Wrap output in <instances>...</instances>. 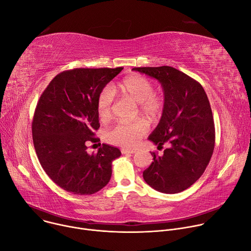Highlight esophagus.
<instances>
[{
    "mask_svg": "<svg viewBox=\"0 0 251 251\" xmlns=\"http://www.w3.org/2000/svg\"><path fill=\"white\" fill-rule=\"evenodd\" d=\"M135 152H136L135 149H129V148L121 149V153H122V154H134Z\"/></svg>",
    "mask_w": 251,
    "mask_h": 251,
    "instance_id": "34e87169",
    "label": "esophagus"
}]
</instances>
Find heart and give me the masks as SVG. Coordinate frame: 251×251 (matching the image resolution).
<instances>
[{
    "mask_svg": "<svg viewBox=\"0 0 251 251\" xmlns=\"http://www.w3.org/2000/svg\"><path fill=\"white\" fill-rule=\"evenodd\" d=\"M113 91L122 98L129 99L138 104L139 111L150 120L158 118L164 107L161 96L154 92V84L147 77L132 75L124 79L117 87L112 89L107 86L98 95L96 101L97 113L101 121L112 117ZM147 124L138 120L132 123H119L105 133V139L110 144L122 147H134L138 141L147 133Z\"/></svg>",
    "mask_w": 251,
    "mask_h": 251,
    "instance_id": "1",
    "label": "heart"
}]
</instances>
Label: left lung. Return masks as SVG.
Here are the masks:
<instances>
[{
	"label": "left lung",
	"instance_id": "8db88e82",
	"mask_svg": "<svg viewBox=\"0 0 251 251\" xmlns=\"http://www.w3.org/2000/svg\"><path fill=\"white\" fill-rule=\"evenodd\" d=\"M156 78L164 90V109L149 140L169 148L143 172L145 182L164 194L181 193L196 183L214 149L216 130L210 104L200 82L171 66L134 67Z\"/></svg>",
	"mask_w": 251,
	"mask_h": 251
}]
</instances>
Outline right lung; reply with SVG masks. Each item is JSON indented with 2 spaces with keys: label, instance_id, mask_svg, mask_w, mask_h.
Masks as SVG:
<instances>
[{
  "label": "right lung",
  "instance_id": "right-lung-1",
  "mask_svg": "<svg viewBox=\"0 0 251 251\" xmlns=\"http://www.w3.org/2000/svg\"><path fill=\"white\" fill-rule=\"evenodd\" d=\"M123 67L75 68L58 74L35 107L31 123L38 159L53 183L74 195H92L110 181L118 148L102 144L86 152L87 143L100 141L96 108L99 93Z\"/></svg>",
  "mask_w": 251,
  "mask_h": 251
}]
</instances>
